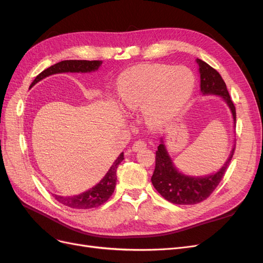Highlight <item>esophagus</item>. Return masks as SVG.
<instances>
[{"label": "esophagus", "mask_w": 263, "mask_h": 263, "mask_svg": "<svg viewBox=\"0 0 263 263\" xmlns=\"http://www.w3.org/2000/svg\"><path fill=\"white\" fill-rule=\"evenodd\" d=\"M146 147H147V144H146V142H145L144 140H138V141H136V142H135V144L133 145L132 149H133L134 153H137V151H139V150H141V149H145Z\"/></svg>", "instance_id": "esophagus-1"}]
</instances>
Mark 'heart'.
Returning <instances> with one entry per match:
<instances>
[{"label": "heart", "instance_id": "heart-1", "mask_svg": "<svg viewBox=\"0 0 263 263\" xmlns=\"http://www.w3.org/2000/svg\"><path fill=\"white\" fill-rule=\"evenodd\" d=\"M195 79L191 70L178 66L139 65L118 79V98L127 109L144 106L151 125H161L177 116L193 93Z\"/></svg>", "mask_w": 263, "mask_h": 263}]
</instances>
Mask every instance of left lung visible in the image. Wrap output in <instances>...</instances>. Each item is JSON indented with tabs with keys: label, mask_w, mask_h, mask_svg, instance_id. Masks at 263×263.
Returning <instances> with one entry per match:
<instances>
[{
	"label": "left lung",
	"mask_w": 263,
	"mask_h": 263,
	"mask_svg": "<svg viewBox=\"0 0 263 263\" xmlns=\"http://www.w3.org/2000/svg\"><path fill=\"white\" fill-rule=\"evenodd\" d=\"M198 72L201 78V92L203 95H216L225 101L233 116L234 127H236V108L230 99L226 87L216 70L201 59H196ZM235 151V145L229 157L221 168L208 176H189L181 172L174 165L172 159L165 148L163 138H160V145L156 151V166L151 183L160 195L170 203L178 205H193L206 200L213 191L219 184L228 168Z\"/></svg>",
	"instance_id": "8db88e82"
}]
</instances>
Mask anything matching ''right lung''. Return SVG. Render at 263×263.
<instances>
[{
    "instance_id": "right-lung-1",
    "label": "right lung",
    "mask_w": 263,
    "mask_h": 263,
    "mask_svg": "<svg viewBox=\"0 0 263 263\" xmlns=\"http://www.w3.org/2000/svg\"><path fill=\"white\" fill-rule=\"evenodd\" d=\"M101 60H63L55 65L47 68L44 70L42 73H39L33 83L30 84L29 87H33L37 82L42 81L43 79L57 74V73H66V72H72V73H87V72H94V71L99 70L102 66ZM124 160V153H122L117 157L114 163L110 166L107 173L104 176L97 185H94L92 189L85 191L83 193H80L73 196H61L57 194H52V196L57 200L59 203L68 206L71 209L76 210H89L99 208L100 205L104 204L110 195L113 194L115 185H116V170L118 164Z\"/></svg>"
}]
</instances>
